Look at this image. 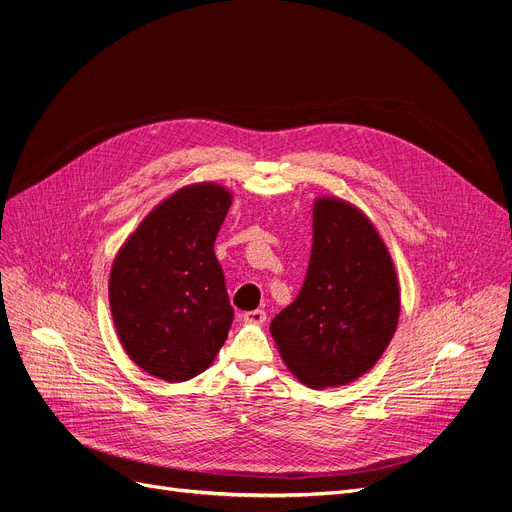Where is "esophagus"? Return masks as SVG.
I'll use <instances>...</instances> for the list:
<instances>
[{"label":"esophagus","mask_w":512,"mask_h":512,"mask_svg":"<svg viewBox=\"0 0 512 512\" xmlns=\"http://www.w3.org/2000/svg\"><path fill=\"white\" fill-rule=\"evenodd\" d=\"M265 318H267L265 310H249L243 314V320L251 322V324H261V322H265Z\"/></svg>","instance_id":"34e87169"}]
</instances>
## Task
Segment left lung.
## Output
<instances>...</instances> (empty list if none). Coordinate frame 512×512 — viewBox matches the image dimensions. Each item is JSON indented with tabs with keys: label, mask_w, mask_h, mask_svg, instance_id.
<instances>
[{
	"label": "left lung",
	"mask_w": 512,
	"mask_h": 512,
	"mask_svg": "<svg viewBox=\"0 0 512 512\" xmlns=\"http://www.w3.org/2000/svg\"><path fill=\"white\" fill-rule=\"evenodd\" d=\"M398 316V275L374 224L345 200L318 198L304 284L269 327L288 369L310 388L345 386L376 365Z\"/></svg>",
	"instance_id": "1"
}]
</instances>
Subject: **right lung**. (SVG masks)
I'll use <instances>...</instances> for the list:
<instances>
[{
  "instance_id": "1",
  "label": "right lung",
  "mask_w": 512,
  "mask_h": 512,
  "mask_svg": "<svg viewBox=\"0 0 512 512\" xmlns=\"http://www.w3.org/2000/svg\"><path fill=\"white\" fill-rule=\"evenodd\" d=\"M232 204L218 183L171 194L120 247L110 310L128 357L165 382L192 380L216 359L232 324L214 241Z\"/></svg>"
}]
</instances>
